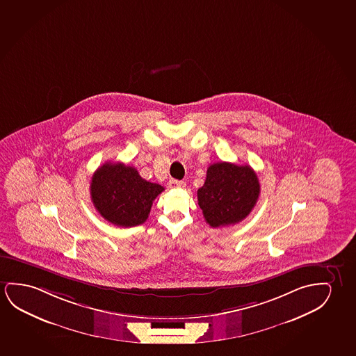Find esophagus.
Instances as JSON below:
<instances>
[{"mask_svg":"<svg viewBox=\"0 0 356 356\" xmlns=\"http://www.w3.org/2000/svg\"><path fill=\"white\" fill-rule=\"evenodd\" d=\"M186 186V183L184 181H177V179H170V181H168V186L170 188H183V186Z\"/></svg>","mask_w":356,"mask_h":356,"instance_id":"esophagus-1","label":"esophagus"}]
</instances>
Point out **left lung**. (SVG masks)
<instances>
[{"label": "left lung", "instance_id": "obj_1", "mask_svg": "<svg viewBox=\"0 0 356 356\" xmlns=\"http://www.w3.org/2000/svg\"><path fill=\"white\" fill-rule=\"evenodd\" d=\"M258 177L250 165L218 162L207 168L197 189V204L211 227L238 223L250 215L259 197Z\"/></svg>", "mask_w": 356, "mask_h": 356}]
</instances>
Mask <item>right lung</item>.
<instances>
[{"label": "right lung", "mask_w": 356, "mask_h": 356, "mask_svg": "<svg viewBox=\"0 0 356 356\" xmlns=\"http://www.w3.org/2000/svg\"><path fill=\"white\" fill-rule=\"evenodd\" d=\"M165 188L141 178L138 170L117 162H106L90 181V199L108 222L134 227L149 218L154 199Z\"/></svg>", "instance_id": "add662e5"}]
</instances>
